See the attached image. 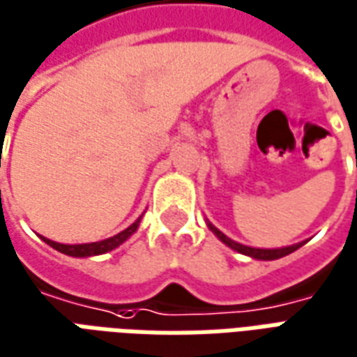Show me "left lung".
<instances>
[{
    "label": "left lung",
    "mask_w": 357,
    "mask_h": 357,
    "mask_svg": "<svg viewBox=\"0 0 357 357\" xmlns=\"http://www.w3.org/2000/svg\"><path fill=\"white\" fill-rule=\"evenodd\" d=\"M206 225H208L210 231L214 233V235H216L218 239L222 241V243H225L227 247L233 248V250H237V252H241V255L250 256V258H256V260H277V258H283V256L294 252V250L302 247V245H306V241H304V243H298V245H291V247H283V248H252V247H245V245H241V243H237V241L229 239L227 235H224V233L220 231L218 227H214V225L210 224V222Z\"/></svg>",
    "instance_id": "obj_1"
}]
</instances>
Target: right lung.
<instances>
[{
	"label": "right lung",
	"instance_id": "right-lung-1",
	"mask_svg": "<svg viewBox=\"0 0 357 357\" xmlns=\"http://www.w3.org/2000/svg\"><path fill=\"white\" fill-rule=\"evenodd\" d=\"M141 216L133 222L130 227H126L124 231H120L114 237H109V239H102L97 241V243H86V245H63V243H55V241L45 239L42 237L50 247H53L59 252H63L66 256H74V258H86V256H97V255H105V252H110V250H114L116 247H120L122 243L132 237L133 233L137 231V227H139Z\"/></svg>",
	"mask_w": 357,
	"mask_h": 357
}]
</instances>
